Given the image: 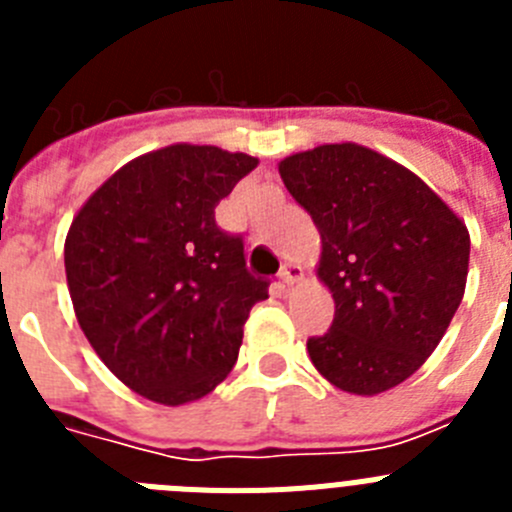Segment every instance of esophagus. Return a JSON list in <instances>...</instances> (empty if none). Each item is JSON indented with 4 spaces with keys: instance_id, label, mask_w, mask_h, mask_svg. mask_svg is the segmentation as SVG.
I'll return each instance as SVG.
<instances>
[{
    "instance_id": "obj_1",
    "label": "esophagus",
    "mask_w": 512,
    "mask_h": 512,
    "mask_svg": "<svg viewBox=\"0 0 512 512\" xmlns=\"http://www.w3.org/2000/svg\"><path fill=\"white\" fill-rule=\"evenodd\" d=\"M302 277H305V274H302L300 266L295 264H284L282 271H279V282H282L284 287H292V284L302 282Z\"/></svg>"
}]
</instances>
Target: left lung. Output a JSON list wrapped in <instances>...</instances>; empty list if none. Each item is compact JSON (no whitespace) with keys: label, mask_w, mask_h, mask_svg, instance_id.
Masks as SVG:
<instances>
[{"label":"left lung","mask_w":512,"mask_h":512,"mask_svg":"<svg viewBox=\"0 0 512 512\" xmlns=\"http://www.w3.org/2000/svg\"><path fill=\"white\" fill-rule=\"evenodd\" d=\"M320 233L318 279L336 315L307 341L338 390L372 397L415 374L461 305L469 230L413 171L359 146L328 143L279 164Z\"/></svg>","instance_id":"1"}]
</instances>
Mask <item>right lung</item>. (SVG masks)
Segmentation results:
<instances>
[{"label": "right lung", "instance_id": "1", "mask_svg": "<svg viewBox=\"0 0 512 512\" xmlns=\"http://www.w3.org/2000/svg\"><path fill=\"white\" fill-rule=\"evenodd\" d=\"M259 158L174 143L133 158L84 202L63 264L76 320L104 366L158 405L210 395L238 359L269 282L215 207Z\"/></svg>", "mask_w": 512, "mask_h": 512}]
</instances>
